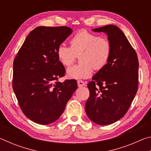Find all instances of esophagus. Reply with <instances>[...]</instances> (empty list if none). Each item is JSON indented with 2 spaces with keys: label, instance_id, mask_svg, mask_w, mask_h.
<instances>
[{
  "label": "esophagus",
  "instance_id": "obj_1",
  "mask_svg": "<svg viewBox=\"0 0 151 151\" xmlns=\"http://www.w3.org/2000/svg\"><path fill=\"white\" fill-rule=\"evenodd\" d=\"M77 84H78V86H79V87H81V86H83L85 85V82H83V81H78Z\"/></svg>",
  "mask_w": 151,
  "mask_h": 151
}]
</instances>
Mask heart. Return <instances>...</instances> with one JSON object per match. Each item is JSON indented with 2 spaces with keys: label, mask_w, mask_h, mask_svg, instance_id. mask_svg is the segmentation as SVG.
I'll return each mask as SVG.
<instances>
[{
  "label": "heart",
  "mask_w": 151,
  "mask_h": 151,
  "mask_svg": "<svg viewBox=\"0 0 151 151\" xmlns=\"http://www.w3.org/2000/svg\"><path fill=\"white\" fill-rule=\"evenodd\" d=\"M112 45L104 37L82 30L76 32L70 40V47L65 44L58 46L57 57L63 65L68 67L79 56L81 63L67 70V76L70 78L81 79L90 77L93 69H103L111 58Z\"/></svg>",
  "instance_id": "heart-1"
}]
</instances>
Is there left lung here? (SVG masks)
Instances as JSON below:
<instances>
[{
    "label": "left lung",
    "instance_id": "left-lung-1",
    "mask_svg": "<svg viewBox=\"0 0 151 151\" xmlns=\"http://www.w3.org/2000/svg\"><path fill=\"white\" fill-rule=\"evenodd\" d=\"M108 36L112 45L111 58L89 82L90 96L86 113L99 125H108L127 113L138 90L139 60L136 51L119 27L112 24L93 29Z\"/></svg>",
    "mask_w": 151,
    "mask_h": 151
}]
</instances>
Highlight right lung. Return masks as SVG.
Segmentation results:
<instances>
[{
  "label": "right lung",
  "instance_id": "right-lung-1",
  "mask_svg": "<svg viewBox=\"0 0 151 151\" xmlns=\"http://www.w3.org/2000/svg\"><path fill=\"white\" fill-rule=\"evenodd\" d=\"M72 32L64 26L35 28L14 58L12 88L22 112L36 123L57 121L77 88L74 79L58 81L65 68L57 57V48Z\"/></svg>",
  "mask_w": 151,
  "mask_h": 151
}]
</instances>
